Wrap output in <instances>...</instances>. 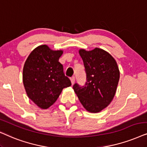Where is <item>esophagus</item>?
Wrapping results in <instances>:
<instances>
[{"instance_id": "obj_1", "label": "esophagus", "mask_w": 147, "mask_h": 147, "mask_svg": "<svg viewBox=\"0 0 147 147\" xmlns=\"http://www.w3.org/2000/svg\"><path fill=\"white\" fill-rule=\"evenodd\" d=\"M70 81H71V83H72V85H73V84L75 83V77H72L71 78H70Z\"/></svg>"}]
</instances>
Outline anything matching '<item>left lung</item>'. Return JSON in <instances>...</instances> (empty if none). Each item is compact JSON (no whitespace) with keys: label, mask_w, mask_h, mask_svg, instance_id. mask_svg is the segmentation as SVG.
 I'll list each match as a JSON object with an SVG mask.
<instances>
[{"label":"left lung","mask_w":147,"mask_h":147,"mask_svg":"<svg viewBox=\"0 0 147 147\" xmlns=\"http://www.w3.org/2000/svg\"><path fill=\"white\" fill-rule=\"evenodd\" d=\"M86 72L85 85L75 83L73 89L88 111L97 113L105 108L114 97L120 79L116 60L106 51L95 48L80 50Z\"/></svg>","instance_id":"left-lung-1"}]
</instances>
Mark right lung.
Listing matches in <instances>:
<instances>
[{"mask_svg":"<svg viewBox=\"0 0 147 147\" xmlns=\"http://www.w3.org/2000/svg\"><path fill=\"white\" fill-rule=\"evenodd\" d=\"M62 50H52L46 45L35 48L25 62L23 82L27 96L42 109L55 103L62 89L71 85L58 61Z\"/></svg>","mask_w":147,"mask_h":147,"instance_id":"obj_1","label":"right lung"}]
</instances>
